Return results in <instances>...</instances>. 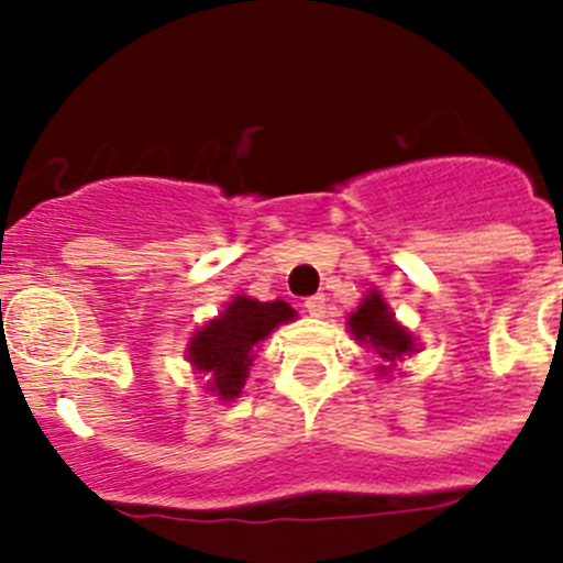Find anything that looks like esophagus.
I'll list each match as a JSON object with an SVG mask.
<instances>
[{"instance_id":"esophagus-1","label":"esophagus","mask_w":563,"mask_h":563,"mask_svg":"<svg viewBox=\"0 0 563 563\" xmlns=\"http://www.w3.org/2000/svg\"><path fill=\"white\" fill-rule=\"evenodd\" d=\"M305 310L310 312V316H316V318L324 316V312H327V298L324 296H310L305 301Z\"/></svg>"}]
</instances>
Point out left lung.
Here are the masks:
<instances>
[{
    "instance_id": "left-lung-1",
    "label": "left lung",
    "mask_w": 563,
    "mask_h": 563,
    "mask_svg": "<svg viewBox=\"0 0 563 563\" xmlns=\"http://www.w3.org/2000/svg\"><path fill=\"white\" fill-rule=\"evenodd\" d=\"M350 330L361 343H372L377 355L386 357V361H397L400 355L415 350L411 335L397 324L395 312H389L386 301L377 292L363 298V305L352 312ZM380 369H386V366H380Z\"/></svg>"
}]
</instances>
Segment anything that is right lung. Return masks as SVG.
<instances>
[{"label":"right lung","mask_w":563,"mask_h":563,"mask_svg":"<svg viewBox=\"0 0 563 563\" xmlns=\"http://www.w3.org/2000/svg\"><path fill=\"white\" fill-rule=\"evenodd\" d=\"M296 316L285 301H256V298L236 296L217 321L202 327L188 343V357L194 369L211 375V391L231 400L242 391L247 366L253 361V346L265 341L278 324Z\"/></svg>","instance_id":"1"}]
</instances>
